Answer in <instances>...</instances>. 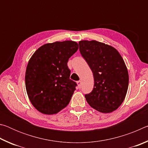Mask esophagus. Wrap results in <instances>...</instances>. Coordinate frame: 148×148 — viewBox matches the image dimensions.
I'll use <instances>...</instances> for the list:
<instances>
[{"mask_svg":"<svg viewBox=\"0 0 148 148\" xmlns=\"http://www.w3.org/2000/svg\"><path fill=\"white\" fill-rule=\"evenodd\" d=\"M77 86H78L79 88H80L82 86V80H79V81H77Z\"/></svg>","mask_w":148,"mask_h":148,"instance_id":"34e87169","label":"esophagus"}]
</instances>
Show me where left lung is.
I'll return each instance as SVG.
<instances>
[{
    "label": "left lung",
    "mask_w": 148,
    "mask_h": 148,
    "mask_svg": "<svg viewBox=\"0 0 148 148\" xmlns=\"http://www.w3.org/2000/svg\"><path fill=\"white\" fill-rule=\"evenodd\" d=\"M79 51L94 77V87L85 95L92 108L111 113L121 106L129 86V73L119 51L96 40L79 42Z\"/></svg>",
    "instance_id": "8db88e82"
}]
</instances>
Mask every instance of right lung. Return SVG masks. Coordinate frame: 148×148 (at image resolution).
<instances>
[{"instance_id":"add662e5","label":"right lung","mask_w":148,"mask_h":148,"mask_svg":"<svg viewBox=\"0 0 148 148\" xmlns=\"http://www.w3.org/2000/svg\"><path fill=\"white\" fill-rule=\"evenodd\" d=\"M77 49L76 42H55L40 47L30 58L25 72L26 91L38 112L56 114L69 104L76 84L70 79L67 62Z\"/></svg>"}]
</instances>
